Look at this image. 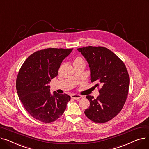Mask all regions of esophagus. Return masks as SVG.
I'll use <instances>...</instances> for the list:
<instances>
[{"label": "esophagus", "instance_id": "34e87169", "mask_svg": "<svg viewBox=\"0 0 149 149\" xmlns=\"http://www.w3.org/2000/svg\"><path fill=\"white\" fill-rule=\"evenodd\" d=\"M71 98L74 100H79L80 98H81V95H77V94H72L71 95Z\"/></svg>", "mask_w": 149, "mask_h": 149}]
</instances>
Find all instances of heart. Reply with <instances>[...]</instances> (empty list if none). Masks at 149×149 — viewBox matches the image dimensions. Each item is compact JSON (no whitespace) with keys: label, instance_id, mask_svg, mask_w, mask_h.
<instances>
[{"label":"heart","instance_id":"1","mask_svg":"<svg viewBox=\"0 0 149 149\" xmlns=\"http://www.w3.org/2000/svg\"><path fill=\"white\" fill-rule=\"evenodd\" d=\"M80 59H81V58H79V57H78V58H77L75 60H80Z\"/></svg>","mask_w":149,"mask_h":149}]
</instances>
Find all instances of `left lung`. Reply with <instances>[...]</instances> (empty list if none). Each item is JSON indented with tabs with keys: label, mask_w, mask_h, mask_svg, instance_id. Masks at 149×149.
Here are the masks:
<instances>
[{
	"label": "left lung",
	"mask_w": 149,
	"mask_h": 149,
	"mask_svg": "<svg viewBox=\"0 0 149 149\" xmlns=\"http://www.w3.org/2000/svg\"><path fill=\"white\" fill-rule=\"evenodd\" d=\"M77 50L89 63L91 81L101 85L96 98L87 95L90 101L84 113L91 121L103 123L110 121L121 111L129 88V75L123 61L111 50L101 46H86Z\"/></svg>",
	"instance_id": "left-lung-1"
}]
</instances>
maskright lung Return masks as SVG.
Masks as SVG:
<instances>
[{
    "label": "right lung",
    "instance_id": "right-lung-1",
    "mask_svg": "<svg viewBox=\"0 0 149 149\" xmlns=\"http://www.w3.org/2000/svg\"><path fill=\"white\" fill-rule=\"evenodd\" d=\"M72 49L47 48L36 51L20 68L16 80L17 94L34 118L49 123L64 113L70 97L55 91L51 95L48 84L57 76L61 62Z\"/></svg>",
    "mask_w": 149,
    "mask_h": 149
}]
</instances>
